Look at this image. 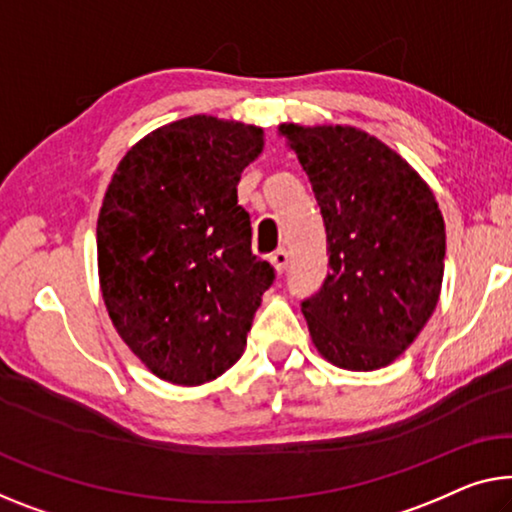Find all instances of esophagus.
I'll list each match as a JSON object with an SVG mask.
<instances>
[{
	"label": "esophagus",
	"instance_id": "obj_1",
	"mask_svg": "<svg viewBox=\"0 0 512 512\" xmlns=\"http://www.w3.org/2000/svg\"><path fill=\"white\" fill-rule=\"evenodd\" d=\"M271 264H273V269H276V273H285L287 264H289L287 250H276V253L271 255Z\"/></svg>",
	"mask_w": 512,
	"mask_h": 512
}]
</instances>
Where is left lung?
I'll use <instances>...</instances> for the list:
<instances>
[{
	"mask_svg": "<svg viewBox=\"0 0 512 512\" xmlns=\"http://www.w3.org/2000/svg\"><path fill=\"white\" fill-rule=\"evenodd\" d=\"M322 209L329 266L301 303L326 361L370 372L423 331L444 280L446 227L432 190L398 151L354 126L282 124Z\"/></svg>",
	"mask_w": 512,
	"mask_h": 512,
	"instance_id": "obj_1",
	"label": "left lung"
}]
</instances>
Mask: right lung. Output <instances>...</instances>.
I'll use <instances>...</instances> for the list:
<instances>
[{
  "mask_svg": "<svg viewBox=\"0 0 512 512\" xmlns=\"http://www.w3.org/2000/svg\"><path fill=\"white\" fill-rule=\"evenodd\" d=\"M259 126L172 121L121 158L98 213V280L121 340L156 377L200 386L239 361L276 271L250 250L241 172Z\"/></svg>",
  "mask_w": 512,
  "mask_h": 512,
  "instance_id": "add662e5",
  "label": "right lung"
}]
</instances>
